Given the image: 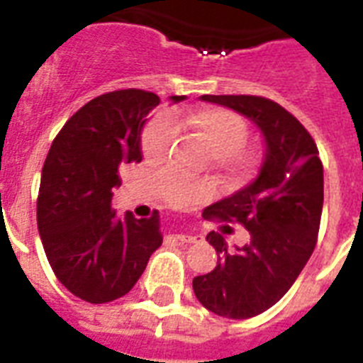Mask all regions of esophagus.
I'll use <instances>...</instances> for the list:
<instances>
[{"label": "esophagus", "instance_id": "obj_1", "mask_svg": "<svg viewBox=\"0 0 363 363\" xmlns=\"http://www.w3.org/2000/svg\"><path fill=\"white\" fill-rule=\"evenodd\" d=\"M175 241H179V242H196V241H198V238H196V235H182V233H179V235H175Z\"/></svg>", "mask_w": 363, "mask_h": 363}]
</instances>
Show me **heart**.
Returning <instances> with one entry per match:
<instances>
[{
  "mask_svg": "<svg viewBox=\"0 0 363 363\" xmlns=\"http://www.w3.org/2000/svg\"><path fill=\"white\" fill-rule=\"evenodd\" d=\"M192 130L209 148L211 164L228 181H241L254 173L258 165V154L242 143L248 135L247 122L238 113L222 107H201L188 115L173 113L158 116L145 128L141 137L143 156L160 164L167 160L177 137V128ZM156 192L173 207L203 201L215 192V184L207 179H188L175 169H165L156 177Z\"/></svg>",
  "mask_w": 363,
  "mask_h": 363,
  "instance_id": "1",
  "label": "heart"
}]
</instances>
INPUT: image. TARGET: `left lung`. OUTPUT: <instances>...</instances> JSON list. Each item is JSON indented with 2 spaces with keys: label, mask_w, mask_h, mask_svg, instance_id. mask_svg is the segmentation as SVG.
I'll return each mask as SVG.
<instances>
[{
  "label": "left lung",
  "mask_w": 363,
  "mask_h": 363,
  "mask_svg": "<svg viewBox=\"0 0 363 363\" xmlns=\"http://www.w3.org/2000/svg\"><path fill=\"white\" fill-rule=\"evenodd\" d=\"M238 111L258 125L265 158L248 186L203 211L205 218L239 222L250 241L235 250L224 235H207L218 264L194 277L196 298L224 318L264 313L290 290L315 250L324 203V171L315 139L303 124L262 96H201ZM230 230V228H226Z\"/></svg>",
  "instance_id": "left-lung-1"
}]
</instances>
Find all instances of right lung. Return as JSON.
Segmentation results:
<instances>
[{
    "label": "right lung",
    "instance_id": "add662e5",
    "mask_svg": "<svg viewBox=\"0 0 363 363\" xmlns=\"http://www.w3.org/2000/svg\"><path fill=\"white\" fill-rule=\"evenodd\" d=\"M179 104L184 96H171ZM160 98L116 90L88 101L54 137L41 171L37 228L48 264L73 296L109 303L130 292L162 245L158 211L150 218L111 207L122 164L141 162V131Z\"/></svg>",
    "mask_w": 363,
    "mask_h": 363
}]
</instances>
